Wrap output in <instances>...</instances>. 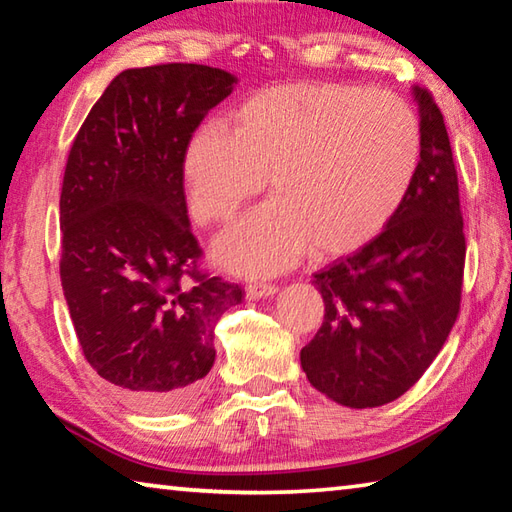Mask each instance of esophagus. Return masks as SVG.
<instances>
[{
    "mask_svg": "<svg viewBox=\"0 0 512 512\" xmlns=\"http://www.w3.org/2000/svg\"><path fill=\"white\" fill-rule=\"evenodd\" d=\"M275 291H277L275 284L253 282V284H248V287H246V296H248L250 300H259V298H268V296H273Z\"/></svg>",
    "mask_w": 512,
    "mask_h": 512,
    "instance_id": "1",
    "label": "esophagus"
}]
</instances>
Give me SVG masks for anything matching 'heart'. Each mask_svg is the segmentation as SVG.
I'll return each mask as SVG.
<instances>
[{"instance_id": "obj_1", "label": "heart", "mask_w": 512, "mask_h": 512, "mask_svg": "<svg viewBox=\"0 0 512 512\" xmlns=\"http://www.w3.org/2000/svg\"><path fill=\"white\" fill-rule=\"evenodd\" d=\"M409 101L348 83L275 85L210 124L183 155L192 216L225 223L264 189L273 201L216 241L230 271L271 275L311 246L318 257L361 248L391 221L420 164Z\"/></svg>"}]
</instances>
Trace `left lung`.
<instances>
[{"instance_id":"1","label":"left lung","mask_w":512,"mask_h":512,"mask_svg":"<svg viewBox=\"0 0 512 512\" xmlns=\"http://www.w3.org/2000/svg\"><path fill=\"white\" fill-rule=\"evenodd\" d=\"M420 103V164L381 235L314 275L323 325L300 363L316 391L352 409L397 400L443 350L461 311L465 235L443 112Z\"/></svg>"}]
</instances>
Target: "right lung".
I'll return each instance as SVG.
<instances>
[{
    "label": "right lung",
    "mask_w": 512,
    "mask_h": 512,
    "mask_svg": "<svg viewBox=\"0 0 512 512\" xmlns=\"http://www.w3.org/2000/svg\"><path fill=\"white\" fill-rule=\"evenodd\" d=\"M235 76L194 63L126 69L67 155L60 282L83 357L121 400L162 413L203 391L214 327L244 289L201 268L183 155Z\"/></svg>",
    "instance_id": "add662e5"
}]
</instances>
